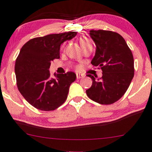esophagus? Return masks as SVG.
<instances>
[{
    "instance_id": "obj_1",
    "label": "esophagus",
    "mask_w": 152,
    "mask_h": 152,
    "mask_svg": "<svg viewBox=\"0 0 152 152\" xmlns=\"http://www.w3.org/2000/svg\"><path fill=\"white\" fill-rule=\"evenodd\" d=\"M84 77V76H83L82 74H80V73H76V78H77L78 79H81V78Z\"/></svg>"
}]
</instances>
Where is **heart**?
<instances>
[{"mask_svg": "<svg viewBox=\"0 0 152 152\" xmlns=\"http://www.w3.org/2000/svg\"><path fill=\"white\" fill-rule=\"evenodd\" d=\"M79 42H80V44H81V47H84V46L86 45L89 44V43H91V41H90L89 39H88V38H86V37L81 38Z\"/></svg>", "mask_w": 152, "mask_h": 152, "instance_id": "heart-1", "label": "heart"}]
</instances>
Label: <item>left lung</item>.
<instances>
[{"label": "left lung", "mask_w": 152, "mask_h": 152, "mask_svg": "<svg viewBox=\"0 0 152 152\" xmlns=\"http://www.w3.org/2000/svg\"><path fill=\"white\" fill-rule=\"evenodd\" d=\"M89 34L96 47L91 63L101 68L102 76L97 79L87 75L92 85L86 94L99 104H111L124 95L134 76L132 52L123 37L115 31L92 29Z\"/></svg>", "instance_id": "8db88e82"}]
</instances>
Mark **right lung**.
<instances>
[{
    "instance_id": "add662e5",
    "label": "right lung",
    "mask_w": 152,
    "mask_h": 152,
    "mask_svg": "<svg viewBox=\"0 0 152 152\" xmlns=\"http://www.w3.org/2000/svg\"><path fill=\"white\" fill-rule=\"evenodd\" d=\"M77 31H68L33 38L21 48L15 63L19 91L31 105L51 111L66 100L69 86L76 79L75 73L56 74L49 68L54 59L60 58L61 45L74 37Z\"/></svg>"
}]
</instances>
